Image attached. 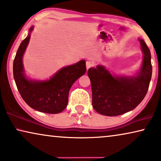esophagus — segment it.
Here are the masks:
<instances>
[{
	"label": "esophagus",
	"instance_id": "1",
	"mask_svg": "<svg viewBox=\"0 0 161 161\" xmlns=\"http://www.w3.org/2000/svg\"><path fill=\"white\" fill-rule=\"evenodd\" d=\"M94 67V63L91 61H86V68L87 69H89V68Z\"/></svg>",
	"mask_w": 161,
	"mask_h": 161
}]
</instances>
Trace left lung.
Here are the masks:
<instances>
[{"label":"left lung","mask_w":161,"mask_h":161,"mask_svg":"<svg viewBox=\"0 0 161 161\" xmlns=\"http://www.w3.org/2000/svg\"><path fill=\"white\" fill-rule=\"evenodd\" d=\"M144 53L141 71L136 77H115L102 66L89 68L92 105L105 116L122 115L133 110L144 100L148 91L153 67L151 53L143 39H139Z\"/></svg>","instance_id":"1"}]
</instances>
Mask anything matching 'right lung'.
I'll list each match as a JSON object with an SVG mask.
<instances>
[{"instance_id":"1","label":"right lung","mask_w":161,"mask_h":161,"mask_svg":"<svg viewBox=\"0 0 161 161\" xmlns=\"http://www.w3.org/2000/svg\"><path fill=\"white\" fill-rule=\"evenodd\" d=\"M33 28H30V32ZM30 39V34L22 42L13 63V75L17 89L31 108L47 114H58L68 103L69 89L77 79L86 72V61L68 66L45 81L28 80L23 73V55Z\"/></svg>"}]
</instances>
